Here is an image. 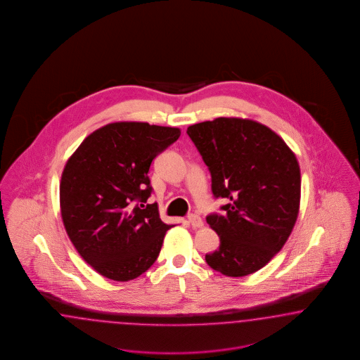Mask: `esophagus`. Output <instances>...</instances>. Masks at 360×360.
Returning a JSON list of instances; mask_svg holds the SVG:
<instances>
[{
	"mask_svg": "<svg viewBox=\"0 0 360 360\" xmlns=\"http://www.w3.org/2000/svg\"><path fill=\"white\" fill-rule=\"evenodd\" d=\"M188 223H190L194 229L203 227V220H202V218H200L199 215H196V214H190V215H188Z\"/></svg>",
	"mask_w": 360,
	"mask_h": 360,
	"instance_id": "esophagus-1",
	"label": "esophagus"
}]
</instances>
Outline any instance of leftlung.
Here are the masks:
<instances>
[{
	"label": "left lung",
	"instance_id": "obj_1",
	"mask_svg": "<svg viewBox=\"0 0 360 360\" xmlns=\"http://www.w3.org/2000/svg\"><path fill=\"white\" fill-rule=\"evenodd\" d=\"M187 134L211 173L221 215L211 214L219 250L208 265L224 276L243 277L272 260L290 236L300 211L301 173L295 153L257 121L218 117L194 124Z\"/></svg>",
	"mask_w": 360,
	"mask_h": 360
}]
</instances>
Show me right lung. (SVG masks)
<instances>
[{
  "label": "right lung",
  "instance_id": "1",
  "mask_svg": "<svg viewBox=\"0 0 360 360\" xmlns=\"http://www.w3.org/2000/svg\"><path fill=\"white\" fill-rule=\"evenodd\" d=\"M178 128L120 121L91 133L65 164L59 196L65 232L77 253L113 281H129L157 260L166 224L152 194L153 160Z\"/></svg>",
  "mask_w": 360,
  "mask_h": 360
}]
</instances>
